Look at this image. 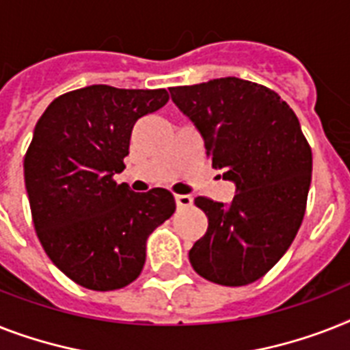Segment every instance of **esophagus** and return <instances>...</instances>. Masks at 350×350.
Segmentation results:
<instances>
[{"mask_svg":"<svg viewBox=\"0 0 350 350\" xmlns=\"http://www.w3.org/2000/svg\"><path fill=\"white\" fill-rule=\"evenodd\" d=\"M174 200H176V204H178V208H187V206L192 204V198L187 194H176Z\"/></svg>","mask_w":350,"mask_h":350,"instance_id":"34e87169","label":"esophagus"}]
</instances>
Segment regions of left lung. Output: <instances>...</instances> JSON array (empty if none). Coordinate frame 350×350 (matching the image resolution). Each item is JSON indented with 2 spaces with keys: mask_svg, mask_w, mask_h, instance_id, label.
<instances>
[{
  "mask_svg": "<svg viewBox=\"0 0 350 350\" xmlns=\"http://www.w3.org/2000/svg\"><path fill=\"white\" fill-rule=\"evenodd\" d=\"M169 92L203 136L212 167L237 187L228 204L194 200L208 228L190 264L221 286L255 282L288 252L306 214L313 154L300 122L273 90L237 77Z\"/></svg>",
  "mask_w": 350,
  "mask_h": 350,
  "instance_id": "1",
  "label": "left lung"
}]
</instances>
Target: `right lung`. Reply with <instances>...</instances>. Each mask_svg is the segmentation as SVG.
Returning <instances> with one entry per match:
<instances>
[{
	"instance_id": "add662e5",
	"label": "right lung",
	"mask_w": 350,
	"mask_h": 350,
	"mask_svg": "<svg viewBox=\"0 0 350 350\" xmlns=\"http://www.w3.org/2000/svg\"><path fill=\"white\" fill-rule=\"evenodd\" d=\"M169 102L165 90L95 84L64 93L37 120L25 154L36 234L57 268L82 288L113 291L138 278L146 243L174 214L165 189L133 192L126 169L131 131Z\"/></svg>"
}]
</instances>
